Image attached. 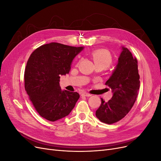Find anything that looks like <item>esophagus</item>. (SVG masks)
<instances>
[{"mask_svg": "<svg viewBox=\"0 0 161 161\" xmlns=\"http://www.w3.org/2000/svg\"><path fill=\"white\" fill-rule=\"evenodd\" d=\"M81 95L82 96H85V97H91V95L87 93V92H81Z\"/></svg>", "mask_w": 161, "mask_h": 161, "instance_id": "34e87169", "label": "esophagus"}]
</instances>
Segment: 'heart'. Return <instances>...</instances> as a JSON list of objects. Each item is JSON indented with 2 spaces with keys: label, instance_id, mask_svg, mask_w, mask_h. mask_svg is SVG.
Masks as SVG:
<instances>
[{
  "label": "heart",
  "instance_id": "b5f03b06",
  "mask_svg": "<svg viewBox=\"0 0 161 161\" xmlns=\"http://www.w3.org/2000/svg\"><path fill=\"white\" fill-rule=\"evenodd\" d=\"M91 57L95 65H101L105 69L108 68L112 63L111 53L105 50H96L91 53Z\"/></svg>",
  "mask_w": 161,
  "mask_h": 161
}]
</instances>
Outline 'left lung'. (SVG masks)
Here are the masks:
<instances>
[{
  "label": "left lung",
  "mask_w": 161,
  "mask_h": 161,
  "mask_svg": "<svg viewBox=\"0 0 161 161\" xmlns=\"http://www.w3.org/2000/svg\"><path fill=\"white\" fill-rule=\"evenodd\" d=\"M105 85L112 90L113 97L108 102L101 98V104L95 114L102 122L112 124L128 114L140 88L138 61L128 48L122 47L118 64Z\"/></svg>",
  "instance_id": "8db88e82"
}]
</instances>
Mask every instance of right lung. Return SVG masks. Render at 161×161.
<instances>
[{
  "mask_svg": "<svg viewBox=\"0 0 161 161\" xmlns=\"http://www.w3.org/2000/svg\"><path fill=\"white\" fill-rule=\"evenodd\" d=\"M83 47L52 42L41 46L29 58L24 74L25 89L37 113L55 121L69 115L80 95L62 91L60 75L69 74L71 63Z\"/></svg>",
  "mask_w": 161,
  "mask_h": 161,
  "instance_id": "right-lung-1",
  "label": "right lung"
}]
</instances>
